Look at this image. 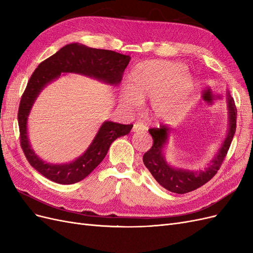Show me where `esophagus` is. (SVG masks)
Masks as SVG:
<instances>
[{
    "label": "esophagus",
    "instance_id": "1",
    "mask_svg": "<svg viewBox=\"0 0 253 253\" xmlns=\"http://www.w3.org/2000/svg\"><path fill=\"white\" fill-rule=\"evenodd\" d=\"M144 129H145V126L143 124H139V122H137V124H134V126L132 127V131L133 132L144 131Z\"/></svg>",
    "mask_w": 253,
    "mask_h": 253
}]
</instances>
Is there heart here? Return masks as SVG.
I'll return each instance as SVG.
<instances>
[{
  "mask_svg": "<svg viewBox=\"0 0 253 253\" xmlns=\"http://www.w3.org/2000/svg\"><path fill=\"white\" fill-rule=\"evenodd\" d=\"M186 67L168 61H143L128 76L127 89L121 93V103L134 110L151 99V113L157 120L179 117L192 91L193 82L185 75Z\"/></svg>",
  "mask_w": 253,
  "mask_h": 253,
  "instance_id": "1",
  "label": "heart"
}]
</instances>
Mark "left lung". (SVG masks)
Masks as SVG:
<instances>
[{
	"instance_id": "obj_1",
	"label": "left lung",
	"mask_w": 253,
	"mask_h": 253,
	"mask_svg": "<svg viewBox=\"0 0 253 253\" xmlns=\"http://www.w3.org/2000/svg\"><path fill=\"white\" fill-rule=\"evenodd\" d=\"M227 99L229 109V131L227 137L209 167L200 172L175 169V168L168 165L164 158L163 151L170 128L165 125H162L159 127H152L149 129L153 138V144L151 149L144 153L142 159L144 166L148 168L153 177L157 180L160 186L173 193L185 194L204 186L217 173L226 158L236 129V106L233 98H231L229 93Z\"/></svg>"
}]
</instances>
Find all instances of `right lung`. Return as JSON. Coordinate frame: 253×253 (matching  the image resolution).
I'll list each match as a JSON object with an SVG mask.
<instances>
[{
	"label": "right lung",
	"instance_id": "right-lung-1",
	"mask_svg": "<svg viewBox=\"0 0 253 253\" xmlns=\"http://www.w3.org/2000/svg\"><path fill=\"white\" fill-rule=\"evenodd\" d=\"M129 59V56L113 50L90 48L73 43L65 45L38 65L21 97L18 111L21 148L30 166L51 181L72 185L85 178L102 162L115 139L129 133L133 125L105 121L84 154L75 162L64 165L44 163L35 154L27 138V117L30 109L47 83L58 78L61 73H77L117 85L122 80Z\"/></svg>",
	"mask_w": 253,
	"mask_h": 253
}]
</instances>
